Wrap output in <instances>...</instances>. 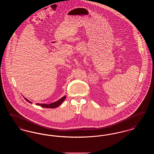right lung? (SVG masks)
<instances>
[{
    "label": "right lung",
    "mask_w": 154,
    "mask_h": 154,
    "mask_svg": "<svg viewBox=\"0 0 154 154\" xmlns=\"http://www.w3.org/2000/svg\"><path fill=\"white\" fill-rule=\"evenodd\" d=\"M66 98V96H64L63 97H62L60 99H59L58 101L52 103L51 104H37L38 105H40L42 107H44V108H51V109H54V108H56L58 106H59L60 104H62V102L64 101V100ZM25 99L28 102L30 103H32L31 102H30L29 100H28V99H26V98H25Z\"/></svg>",
    "instance_id": "obj_1"
}]
</instances>
